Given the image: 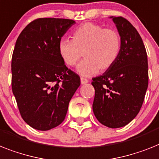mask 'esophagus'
I'll use <instances>...</instances> for the list:
<instances>
[{
	"instance_id": "1",
	"label": "esophagus",
	"mask_w": 159,
	"mask_h": 159,
	"mask_svg": "<svg viewBox=\"0 0 159 159\" xmlns=\"http://www.w3.org/2000/svg\"><path fill=\"white\" fill-rule=\"evenodd\" d=\"M80 82H81V84H86L87 83H89V80H88L87 79H84V78H80Z\"/></svg>"
}]
</instances>
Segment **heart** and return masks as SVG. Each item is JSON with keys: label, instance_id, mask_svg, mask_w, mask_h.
Returning a JSON list of instances; mask_svg holds the SVG:
<instances>
[{"label": "heart", "instance_id": "1", "mask_svg": "<svg viewBox=\"0 0 159 159\" xmlns=\"http://www.w3.org/2000/svg\"><path fill=\"white\" fill-rule=\"evenodd\" d=\"M121 45L120 35L115 30L87 23L75 30L71 40H60L58 51L68 66H74L83 55L84 59L77 66V72L83 76H92L115 64Z\"/></svg>", "mask_w": 159, "mask_h": 159}]
</instances>
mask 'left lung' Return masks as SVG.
Wrapping results in <instances>:
<instances>
[{
    "mask_svg": "<svg viewBox=\"0 0 159 159\" xmlns=\"http://www.w3.org/2000/svg\"><path fill=\"white\" fill-rule=\"evenodd\" d=\"M121 38L115 64L93 79V111L103 125L118 128L129 124L141 108L148 88L147 53L138 31L123 17L111 16Z\"/></svg>",
    "mask_w": 159,
    "mask_h": 159,
    "instance_id": "8db88e82",
    "label": "left lung"
}]
</instances>
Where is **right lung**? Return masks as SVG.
Masks as SVG:
<instances>
[{"instance_id":"obj_1","label":"right lung","mask_w":159,"mask_h":159,"mask_svg":"<svg viewBox=\"0 0 159 159\" xmlns=\"http://www.w3.org/2000/svg\"><path fill=\"white\" fill-rule=\"evenodd\" d=\"M75 23L65 18L32 21L17 39L12 56V91L21 116L31 128L48 131L61 124L80 85L68 69L58 44Z\"/></svg>"}]
</instances>
